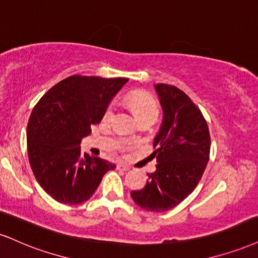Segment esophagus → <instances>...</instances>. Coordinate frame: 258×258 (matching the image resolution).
Segmentation results:
<instances>
[{"label":"esophagus","instance_id":"1","mask_svg":"<svg viewBox=\"0 0 258 258\" xmlns=\"http://www.w3.org/2000/svg\"><path fill=\"white\" fill-rule=\"evenodd\" d=\"M117 169H120V170H125V172H127V170H130L131 168H130L128 166H126V164H123V163H119V164H117Z\"/></svg>","mask_w":258,"mask_h":258}]
</instances>
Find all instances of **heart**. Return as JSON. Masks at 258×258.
Masks as SVG:
<instances>
[{
	"mask_svg": "<svg viewBox=\"0 0 258 258\" xmlns=\"http://www.w3.org/2000/svg\"><path fill=\"white\" fill-rule=\"evenodd\" d=\"M127 103H128L130 108H131L135 115L138 117L145 116V115H155L157 116L159 113V108H157V103L151 95L144 91H135L132 94L127 96ZM114 108L113 104H110L104 111L103 119L105 121L110 120L111 116L114 115Z\"/></svg>",
	"mask_w": 258,
	"mask_h": 258,
	"instance_id": "obj_1",
	"label": "heart"
}]
</instances>
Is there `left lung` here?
I'll list each match as a JSON object with an SVG mask.
<instances>
[{"label": "left lung", "mask_w": 258, "mask_h": 258, "mask_svg": "<svg viewBox=\"0 0 258 258\" xmlns=\"http://www.w3.org/2000/svg\"><path fill=\"white\" fill-rule=\"evenodd\" d=\"M155 91L163 111L154 138L156 170L142 190L132 191L135 203L150 212H166L178 206L196 188L210 154V135L202 111L184 91L156 84Z\"/></svg>", "instance_id": "1"}]
</instances>
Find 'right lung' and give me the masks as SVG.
<instances>
[{"mask_svg": "<svg viewBox=\"0 0 258 258\" xmlns=\"http://www.w3.org/2000/svg\"><path fill=\"white\" fill-rule=\"evenodd\" d=\"M126 78L72 76L39 99L27 125L29 161L38 184L63 204L91 198L102 178L115 164L82 154V139L101 122Z\"/></svg>", "mask_w": 258, "mask_h": 258, "instance_id": "obj_1", "label": "right lung"}]
</instances>
